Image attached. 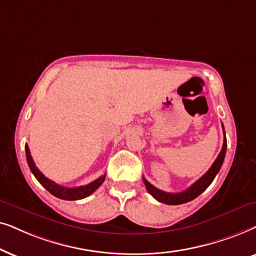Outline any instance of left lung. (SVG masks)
<instances>
[{"mask_svg": "<svg viewBox=\"0 0 256 256\" xmlns=\"http://www.w3.org/2000/svg\"><path fill=\"white\" fill-rule=\"evenodd\" d=\"M222 128H224V125H222ZM224 137L222 148H221V152L219 153V156H218L216 162H213V165L210 166V168L208 170V171H207L199 180H196V182H194L192 186H190L188 188L184 190V192L168 193V192H164V190H158L156 187L151 185V184H150L145 178H142L148 192L151 194L154 199L158 200V202L166 204V205H182V204L188 202H190V200L196 199V196H199L200 194H202L204 190H205L207 187L212 184L214 178H216V176L218 174V172L220 171L221 166H222L224 156H226V148H227V140H226V134H224Z\"/></svg>", "mask_w": 256, "mask_h": 256, "instance_id": "left-lung-1", "label": "left lung"}]
</instances>
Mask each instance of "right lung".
Listing matches in <instances>:
<instances>
[{"mask_svg":"<svg viewBox=\"0 0 256 256\" xmlns=\"http://www.w3.org/2000/svg\"><path fill=\"white\" fill-rule=\"evenodd\" d=\"M26 162H28V165L30 170H32V174L35 176V178L38 180L40 185H43V187L46 190H49V192L52 194V196L60 198V199L63 200H80L83 199V198H86L92 194L94 190H96L98 187H100L102 184L104 182L105 180V174L100 176V178L94 180V182L88 184L85 186H80V187H63L58 185V184L54 182L52 180L48 179L46 176H44L42 174V172L40 171L38 168H36L35 162H34L32 156L30 154V150L28 148V145H26Z\"/></svg>","mask_w":256,"mask_h":256,"instance_id":"add662e5","label":"right lung"}]
</instances>
